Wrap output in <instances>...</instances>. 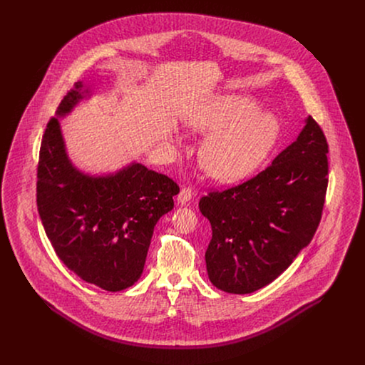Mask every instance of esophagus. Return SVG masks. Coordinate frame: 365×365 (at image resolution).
I'll use <instances>...</instances> for the list:
<instances>
[{
	"instance_id": "1",
	"label": "esophagus",
	"mask_w": 365,
	"mask_h": 365,
	"mask_svg": "<svg viewBox=\"0 0 365 365\" xmlns=\"http://www.w3.org/2000/svg\"><path fill=\"white\" fill-rule=\"evenodd\" d=\"M194 197V190L191 188V187H184V188H181V191H180V194H178V202L180 204H187L191 198Z\"/></svg>"
}]
</instances>
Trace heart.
I'll list each match as a JSON object with an SVG mask.
<instances>
[{
  "label": "heart",
  "mask_w": 365,
  "mask_h": 365,
  "mask_svg": "<svg viewBox=\"0 0 365 365\" xmlns=\"http://www.w3.org/2000/svg\"><path fill=\"white\" fill-rule=\"evenodd\" d=\"M245 97H217L197 109L190 118L191 129L210 133L201 161L209 175L236 181L249 175L272 148L278 123L269 113Z\"/></svg>",
  "instance_id": "obj_1"
}]
</instances>
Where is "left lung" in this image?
<instances>
[{"label": "left lung", "instance_id": "1", "mask_svg": "<svg viewBox=\"0 0 365 365\" xmlns=\"http://www.w3.org/2000/svg\"><path fill=\"white\" fill-rule=\"evenodd\" d=\"M329 145L312 116L298 139L253 178L200 201L212 239L210 282L252 294L272 282L307 247L319 226L329 182Z\"/></svg>", "mask_w": 365, "mask_h": 365}]
</instances>
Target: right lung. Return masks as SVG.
<instances>
[{
  "label": "right lung",
  "mask_w": 365,
  "mask_h": 365,
  "mask_svg": "<svg viewBox=\"0 0 365 365\" xmlns=\"http://www.w3.org/2000/svg\"><path fill=\"white\" fill-rule=\"evenodd\" d=\"M77 83L57 108L67 115L81 98ZM180 187L164 174L139 163L105 177L78 171L66 153L57 118L42 138L36 204L64 265L86 282L116 292L142 275L157 220L174 208Z\"/></svg>",
  "instance_id": "1"
}]
</instances>
